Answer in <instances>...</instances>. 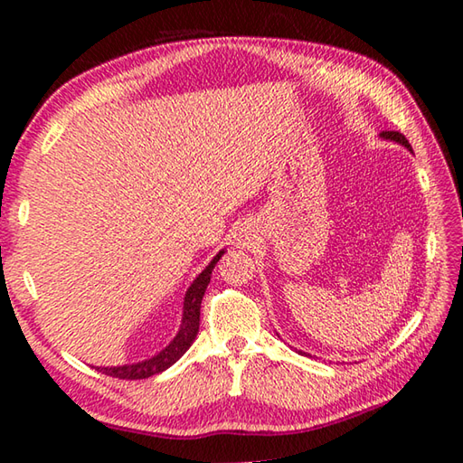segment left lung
Segmentation results:
<instances>
[{
  "instance_id": "8db88e82",
  "label": "left lung",
  "mask_w": 463,
  "mask_h": 463,
  "mask_svg": "<svg viewBox=\"0 0 463 463\" xmlns=\"http://www.w3.org/2000/svg\"><path fill=\"white\" fill-rule=\"evenodd\" d=\"M380 137H382V138H386V140H394V143L402 145V146L409 148V151H412L411 143H409V140H406V137H404V135H401V132H396V130H386V132H380Z\"/></svg>"
}]
</instances>
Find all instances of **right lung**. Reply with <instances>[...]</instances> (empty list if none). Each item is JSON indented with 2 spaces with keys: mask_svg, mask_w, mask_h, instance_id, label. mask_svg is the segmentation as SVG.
Instances as JSON below:
<instances>
[{
  "mask_svg": "<svg viewBox=\"0 0 463 463\" xmlns=\"http://www.w3.org/2000/svg\"><path fill=\"white\" fill-rule=\"evenodd\" d=\"M224 250H221L213 261L208 263V268L203 269L198 278L194 279V284L187 288L185 298H184V317H182V326H179V333L174 336L165 349L161 354H156L151 359H145V362L130 364V365H114V367H96L98 372L112 375V378L118 380H145L151 378L155 373L165 372L167 367L174 365L179 357H182L187 349L192 347V343L198 335L200 328V304L203 292L210 284V278H213L214 265L221 260Z\"/></svg>",
  "mask_w": 463,
  "mask_h": 463,
  "instance_id": "add662e5",
  "label": "right lung"
}]
</instances>
